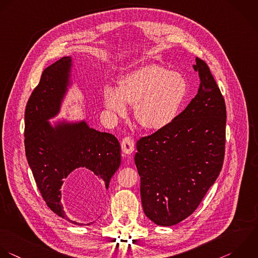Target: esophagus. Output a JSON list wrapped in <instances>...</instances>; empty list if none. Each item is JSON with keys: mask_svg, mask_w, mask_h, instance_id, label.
<instances>
[{"mask_svg": "<svg viewBox=\"0 0 258 258\" xmlns=\"http://www.w3.org/2000/svg\"><path fill=\"white\" fill-rule=\"evenodd\" d=\"M121 150L124 154L131 155L135 151V142L133 139L126 137L121 142Z\"/></svg>", "mask_w": 258, "mask_h": 258, "instance_id": "34e87169", "label": "esophagus"}]
</instances>
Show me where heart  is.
<instances>
[{
	"mask_svg": "<svg viewBox=\"0 0 258 258\" xmlns=\"http://www.w3.org/2000/svg\"><path fill=\"white\" fill-rule=\"evenodd\" d=\"M187 91L188 82L182 74L149 64L127 73L118 89L106 86L103 103L118 117L127 114L126 104L133 105L136 119L144 128L159 131L173 121Z\"/></svg>",
	"mask_w": 258,
	"mask_h": 258,
	"instance_id": "obj_1",
	"label": "heart"
}]
</instances>
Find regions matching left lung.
I'll return each mask as SVG.
<instances>
[{"mask_svg":"<svg viewBox=\"0 0 258 258\" xmlns=\"http://www.w3.org/2000/svg\"><path fill=\"white\" fill-rule=\"evenodd\" d=\"M193 68L200 77L196 96L169 125L137 143L143 209L160 226L189 217L223 166L225 101L208 65L196 58Z\"/></svg>","mask_w":258,"mask_h":258,"instance_id":"8db88e82","label":"left lung"}]
</instances>
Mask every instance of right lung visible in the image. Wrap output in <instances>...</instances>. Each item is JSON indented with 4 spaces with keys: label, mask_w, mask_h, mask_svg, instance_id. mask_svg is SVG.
<instances>
[{
    "label": "right lung",
    "mask_w": 258,
    "mask_h": 258,
    "mask_svg": "<svg viewBox=\"0 0 258 258\" xmlns=\"http://www.w3.org/2000/svg\"><path fill=\"white\" fill-rule=\"evenodd\" d=\"M72 59L62 57L42 73L25 109V151L36 185L47 206L58 216L70 220L61 204L64 180L77 169H87L107 190L120 166V146L108 133L89 127L83 119L70 122L48 120L55 117L71 84Z\"/></svg>",
    "instance_id": "add662e5"
}]
</instances>
